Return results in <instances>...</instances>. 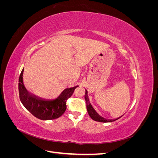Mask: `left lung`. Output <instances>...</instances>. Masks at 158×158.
<instances>
[{"mask_svg": "<svg viewBox=\"0 0 158 158\" xmlns=\"http://www.w3.org/2000/svg\"><path fill=\"white\" fill-rule=\"evenodd\" d=\"M84 98L85 100V102H86V107H87V110H88V113L89 114V117L92 118L94 121H98V122H102V123H109V122H112L114 121H116L118 118L114 119V120H107V119H105L104 118L100 117L99 114L95 112V110L94 109V108L91 106V104L89 102V98L88 96V92L86 90H85V94L84 95Z\"/></svg>", "mask_w": 158, "mask_h": 158, "instance_id": "obj_1", "label": "left lung"}]
</instances>
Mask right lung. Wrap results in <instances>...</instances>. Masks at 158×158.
I'll list each match as a JSON object with an SVG mask.
<instances>
[{
  "label": "right lung",
  "instance_id": "1",
  "mask_svg": "<svg viewBox=\"0 0 158 158\" xmlns=\"http://www.w3.org/2000/svg\"><path fill=\"white\" fill-rule=\"evenodd\" d=\"M23 69L19 77L18 90L19 96L23 106L33 116L41 120H52L60 117L66 109V101L72 96L78 85L65 89L55 100H43L28 92L25 88L23 84Z\"/></svg>",
  "mask_w": 158,
  "mask_h": 158
}]
</instances>
